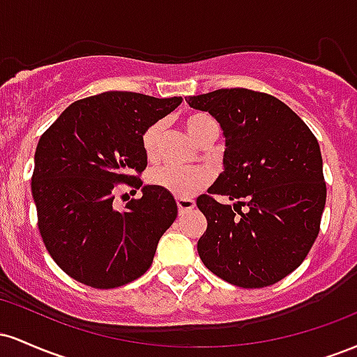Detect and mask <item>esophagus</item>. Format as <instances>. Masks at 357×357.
I'll use <instances>...</instances> for the list:
<instances>
[{
	"mask_svg": "<svg viewBox=\"0 0 357 357\" xmlns=\"http://www.w3.org/2000/svg\"><path fill=\"white\" fill-rule=\"evenodd\" d=\"M176 204H178L179 213L190 211L196 206V202L192 198H176Z\"/></svg>",
	"mask_w": 357,
	"mask_h": 357,
	"instance_id": "34e87169",
	"label": "esophagus"
}]
</instances>
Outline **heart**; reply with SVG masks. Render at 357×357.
<instances>
[{
  "instance_id": "obj_1",
  "label": "heart",
  "mask_w": 357,
  "mask_h": 357,
  "mask_svg": "<svg viewBox=\"0 0 357 357\" xmlns=\"http://www.w3.org/2000/svg\"><path fill=\"white\" fill-rule=\"evenodd\" d=\"M184 127L196 142H202L211 130L216 129V124L208 114L192 112L184 119ZM159 134H161V124L158 122L147 127L142 134V147L149 159H153L158 153ZM147 179L153 186L161 188L178 198H190L210 184L211 173L206 167H179L166 165L154 167Z\"/></svg>"
}]
</instances>
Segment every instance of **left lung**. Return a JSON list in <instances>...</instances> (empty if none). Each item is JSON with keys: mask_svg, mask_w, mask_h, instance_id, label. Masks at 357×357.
Returning <instances> with one entry per match:
<instances>
[{"mask_svg": "<svg viewBox=\"0 0 357 357\" xmlns=\"http://www.w3.org/2000/svg\"><path fill=\"white\" fill-rule=\"evenodd\" d=\"M186 102L210 112L225 136V171L196 199L208 221L199 258L236 287L277 284L304 261L321 228L327 190L317 139L289 105L264 92L220 89ZM215 195L237 203L223 205Z\"/></svg>", "mask_w": 357, "mask_h": 357, "instance_id": "left-lung-1", "label": "left lung"}]
</instances>
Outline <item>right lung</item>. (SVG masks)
I'll use <instances>...</instances> for the list:
<instances>
[{
  "label": "right lung",
  "instance_id": "1",
  "mask_svg": "<svg viewBox=\"0 0 357 357\" xmlns=\"http://www.w3.org/2000/svg\"><path fill=\"white\" fill-rule=\"evenodd\" d=\"M136 92H104L68 105L40 137L31 195L45 247L67 275L93 289L136 280L178 216L173 195L147 184L124 211L113 191L139 187L147 166L142 134L181 104Z\"/></svg>",
  "mask_w": 357,
  "mask_h": 357
}]
</instances>
